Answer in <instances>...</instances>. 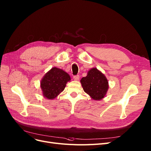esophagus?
Wrapping results in <instances>:
<instances>
[{"label":"esophagus","mask_w":151,"mask_h":151,"mask_svg":"<svg viewBox=\"0 0 151 151\" xmlns=\"http://www.w3.org/2000/svg\"><path fill=\"white\" fill-rule=\"evenodd\" d=\"M73 79L76 81H78L79 79V75H76V76H73Z\"/></svg>","instance_id":"obj_1"}]
</instances>
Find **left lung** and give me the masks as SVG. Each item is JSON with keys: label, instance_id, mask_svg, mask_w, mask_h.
<instances>
[{"label": "left lung", "instance_id": "left-lung-1", "mask_svg": "<svg viewBox=\"0 0 151 151\" xmlns=\"http://www.w3.org/2000/svg\"><path fill=\"white\" fill-rule=\"evenodd\" d=\"M81 82L84 91L94 100L104 97L109 88L106 77L96 68L91 69L86 77L82 78Z\"/></svg>", "mask_w": 151, "mask_h": 151}]
</instances>
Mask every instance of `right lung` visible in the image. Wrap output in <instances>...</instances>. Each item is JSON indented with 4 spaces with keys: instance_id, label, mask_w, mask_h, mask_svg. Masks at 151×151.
I'll list each match as a JSON object with an SVG mask.
<instances>
[{
    "instance_id": "obj_1",
    "label": "right lung",
    "mask_w": 151,
    "mask_h": 151,
    "mask_svg": "<svg viewBox=\"0 0 151 151\" xmlns=\"http://www.w3.org/2000/svg\"><path fill=\"white\" fill-rule=\"evenodd\" d=\"M70 80L67 72L53 67L47 73L40 82L43 95L48 99H53L65 89L66 83Z\"/></svg>"
}]
</instances>
